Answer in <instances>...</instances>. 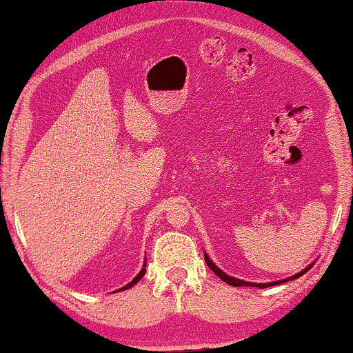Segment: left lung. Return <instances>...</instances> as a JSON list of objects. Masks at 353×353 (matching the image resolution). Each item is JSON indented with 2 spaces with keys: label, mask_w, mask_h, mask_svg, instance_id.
I'll list each match as a JSON object with an SVG mask.
<instances>
[{
  "label": "left lung",
  "mask_w": 353,
  "mask_h": 353,
  "mask_svg": "<svg viewBox=\"0 0 353 353\" xmlns=\"http://www.w3.org/2000/svg\"><path fill=\"white\" fill-rule=\"evenodd\" d=\"M205 262H207V265L208 267L213 270V273L216 274V276H219V278L224 281V283H227V284H230V285H233V287H241V285H251V287H259V289H265V287H271V285H278V284H283V283H287V281H290V279H296V278H300L301 274H305L306 271L309 270V268H312V265H309V267H306L305 270L303 271H300V273H296L295 276H292V278H287V279H283V281H274V283H260V284H257V283H248V281H241V279H236V278H233V276H229V274H225L224 271H221L218 267H216V265L211 262L210 260V257L207 256V254H205Z\"/></svg>",
  "instance_id": "left-lung-1"
}]
</instances>
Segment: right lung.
<instances>
[{"instance_id": "add662e5", "label": "right lung", "mask_w": 353, "mask_h": 353, "mask_svg": "<svg viewBox=\"0 0 353 353\" xmlns=\"http://www.w3.org/2000/svg\"><path fill=\"white\" fill-rule=\"evenodd\" d=\"M145 267H146V263H143V268H142V270H140V273H139L137 276H135V278H134V279L131 281V283H129L128 285H124V287H121V289H120V290H126V289H129V287H132L134 284H137V283H139V281L143 278V274H145V271H146V270H145Z\"/></svg>"}]
</instances>
